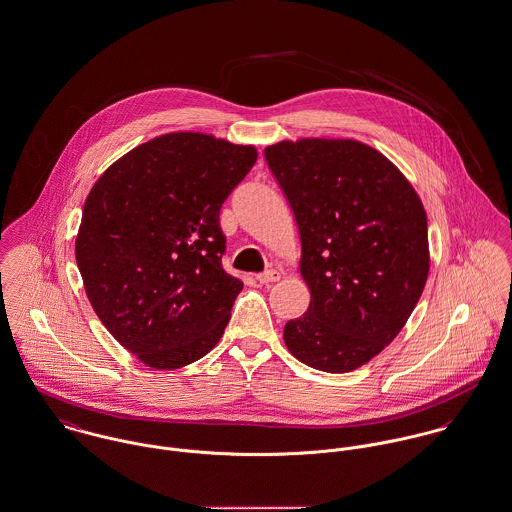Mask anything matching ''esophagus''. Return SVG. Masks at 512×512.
I'll return each instance as SVG.
<instances>
[{
    "mask_svg": "<svg viewBox=\"0 0 512 512\" xmlns=\"http://www.w3.org/2000/svg\"><path fill=\"white\" fill-rule=\"evenodd\" d=\"M256 279H258L260 283H272V281H278L279 272H276V270H268V272H262V274H258Z\"/></svg>",
    "mask_w": 512,
    "mask_h": 512,
    "instance_id": "obj_1",
    "label": "esophagus"
}]
</instances>
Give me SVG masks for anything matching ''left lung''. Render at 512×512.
Segmentation results:
<instances>
[{"mask_svg":"<svg viewBox=\"0 0 512 512\" xmlns=\"http://www.w3.org/2000/svg\"><path fill=\"white\" fill-rule=\"evenodd\" d=\"M301 236L311 303L283 340L303 364L346 373L407 323L428 278V227L417 191L372 146L281 140L264 150Z\"/></svg>","mask_w":512,"mask_h":512,"instance_id":"obj_1","label":"left lung"}]
</instances>
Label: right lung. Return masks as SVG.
I'll use <instances>...</instances> for the list:
<instances>
[{
    "mask_svg": "<svg viewBox=\"0 0 512 512\" xmlns=\"http://www.w3.org/2000/svg\"><path fill=\"white\" fill-rule=\"evenodd\" d=\"M256 158L254 146L170 133L127 152L92 187L78 270L99 321L148 368H184L223 336L242 281L221 266L219 213Z\"/></svg>",
    "mask_w": 512,
    "mask_h": 512,
    "instance_id": "obj_1",
    "label": "right lung"
}]
</instances>
